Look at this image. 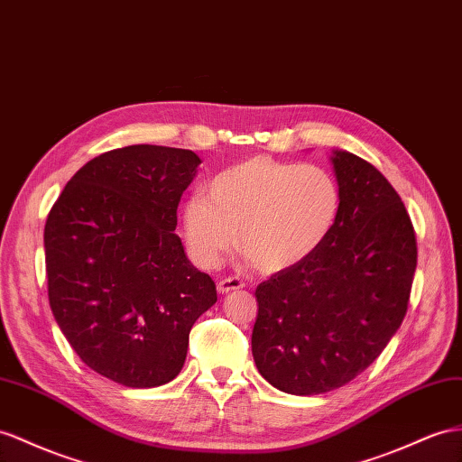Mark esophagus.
Returning a JSON list of instances; mask_svg holds the SVG:
<instances>
[{"mask_svg": "<svg viewBox=\"0 0 462 462\" xmlns=\"http://www.w3.org/2000/svg\"><path fill=\"white\" fill-rule=\"evenodd\" d=\"M242 287H244V282H242L240 279H236V277L220 279V281H218V285H217L218 292H222V294H228V292H232V291H238V289H242Z\"/></svg>", "mask_w": 462, "mask_h": 462, "instance_id": "34e87169", "label": "esophagus"}]
</instances>
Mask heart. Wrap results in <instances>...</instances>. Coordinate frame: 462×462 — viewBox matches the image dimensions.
<instances>
[{"instance_id": "heart-1", "label": "heart", "mask_w": 462, "mask_h": 462, "mask_svg": "<svg viewBox=\"0 0 462 462\" xmlns=\"http://www.w3.org/2000/svg\"><path fill=\"white\" fill-rule=\"evenodd\" d=\"M341 187L314 163L255 156L212 177L205 193L183 207L189 255L215 269L238 240L240 252L262 273L302 263L334 232Z\"/></svg>"}]
</instances>
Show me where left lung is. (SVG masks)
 Segmentation results:
<instances>
[{
	"mask_svg": "<svg viewBox=\"0 0 462 462\" xmlns=\"http://www.w3.org/2000/svg\"><path fill=\"white\" fill-rule=\"evenodd\" d=\"M329 160L341 187L334 232L255 289V366L297 396L347 384L383 353L406 316L418 263L410 215L386 177L346 150Z\"/></svg>",
	"mask_w": 462,
	"mask_h": 462,
	"instance_id": "obj_1",
	"label": "left lung"
}]
</instances>
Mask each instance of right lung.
Wrapping results in <instances>:
<instances>
[{"label": "right lung", "instance_id": "obj_1", "mask_svg": "<svg viewBox=\"0 0 462 462\" xmlns=\"http://www.w3.org/2000/svg\"><path fill=\"white\" fill-rule=\"evenodd\" d=\"M199 163L168 146L105 152L76 171L46 218L54 320L89 369L128 388L173 381L189 332L217 302L215 281L175 234Z\"/></svg>", "mask_w": 462, "mask_h": 462}]
</instances>
